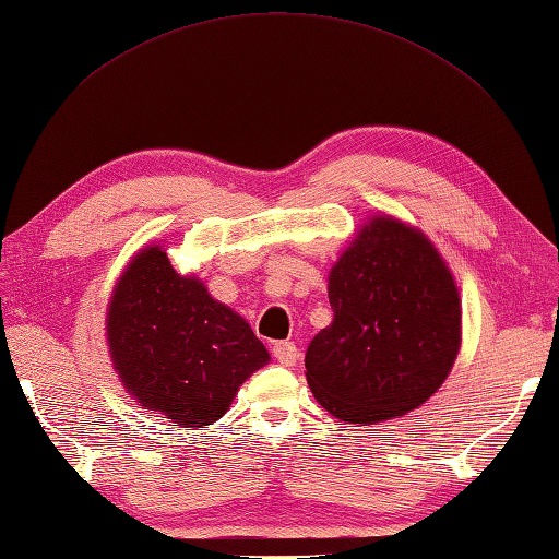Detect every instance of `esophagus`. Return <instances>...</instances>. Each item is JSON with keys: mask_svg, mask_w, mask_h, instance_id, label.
I'll return each mask as SVG.
<instances>
[{"mask_svg": "<svg viewBox=\"0 0 559 559\" xmlns=\"http://www.w3.org/2000/svg\"><path fill=\"white\" fill-rule=\"evenodd\" d=\"M272 356L282 366H294L296 358H299V349H296L294 342H275L272 344Z\"/></svg>", "mask_w": 559, "mask_h": 559, "instance_id": "obj_1", "label": "esophagus"}]
</instances>
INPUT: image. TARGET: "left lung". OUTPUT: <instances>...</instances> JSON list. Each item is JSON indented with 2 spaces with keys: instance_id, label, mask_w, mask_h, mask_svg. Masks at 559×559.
Instances as JSON below:
<instances>
[{
  "instance_id": "left-lung-1",
  "label": "left lung",
  "mask_w": 559,
  "mask_h": 559,
  "mask_svg": "<svg viewBox=\"0 0 559 559\" xmlns=\"http://www.w3.org/2000/svg\"><path fill=\"white\" fill-rule=\"evenodd\" d=\"M332 322L306 352V378L332 416L378 424L424 404L462 337L452 272L424 234L376 217L330 272Z\"/></svg>"
}]
</instances>
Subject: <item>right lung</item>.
<instances>
[{"instance_id":"1","label":"right lung","mask_w":559,"mask_h":559,"mask_svg":"<svg viewBox=\"0 0 559 559\" xmlns=\"http://www.w3.org/2000/svg\"><path fill=\"white\" fill-rule=\"evenodd\" d=\"M107 342L121 382L141 406L181 428H203L227 414L241 382L270 356L251 325L181 277L151 246L117 282Z\"/></svg>"}]
</instances>
